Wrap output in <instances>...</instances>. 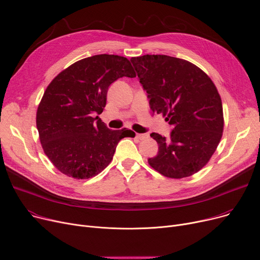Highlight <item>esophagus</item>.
<instances>
[{"label":"esophagus","mask_w":260,"mask_h":260,"mask_svg":"<svg viewBox=\"0 0 260 260\" xmlns=\"http://www.w3.org/2000/svg\"><path fill=\"white\" fill-rule=\"evenodd\" d=\"M149 135L147 134V133H144V134H141V133H136V137L139 140H141V141H143V140H145V139H147Z\"/></svg>","instance_id":"34e87169"}]
</instances>
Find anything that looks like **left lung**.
Here are the masks:
<instances>
[{
  "label": "left lung",
  "mask_w": 260,
  "mask_h": 260,
  "mask_svg": "<svg viewBox=\"0 0 260 260\" xmlns=\"http://www.w3.org/2000/svg\"><path fill=\"white\" fill-rule=\"evenodd\" d=\"M131 62L152 112L161 113L173 127L169 137L150 134L158 144V153L148 159L149 165L170 178L195 174L214 154L222 136V104L214 83L182 58L146 54Z\"/></svg>",
  "instance_id": "left-lung-1"
}]
</instances>
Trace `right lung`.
Masks as SVG:
<instances>
[{
	"instance_id": "add662e5",
	"label": "right lung",
	"mask_w": 260,
	"mask_h": 260,
	"mask_svg": "<svg viewBox=\"0 0 260 260\" xmlns=\"http://www.w3.org/2000/svg\"><path fill=\"white\" fill-rule=\"evenodd\" d=\"M129 59L98 54L78 60L59 72L46 88L37 111V128L45 154L58 171L76 179L101 173L118 142L135 133L110 130L97 116L106 106L109 86L135 78Z\"/></svg>"
}]
</instances>
